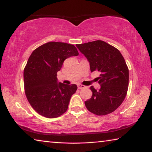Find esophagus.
<instances>
[{
  "label": "esophagus",
  "mask_w": 152,
  "mask_h": 152,
  "mask_svg": "<svg viewBox=\"0 0 152 152\" xmlns=\"http://www.w3.org/2000/svg\"><path fill=\"white\" fill-rule=\"evenodd\" d=\"M86 88L85 86L82 85V84H78V89H82V88Z\"/></svg>",
  "instance_id": "esophagus-1"
}]
</instances>
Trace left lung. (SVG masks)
I'll return each instance as SVG.
<instances>
[{"label":"left lung","instance_id":"1","mask_svg":"<svg viewBox=\"0 0 152 152\" xmlns=\"http://www.w3.org/2000/svg\"><path fill=\"white\" fill-rule=\"evenodd\" d=\"M77 48L90 63L91 72L100 73L96 80L101 85L99 91L91 87L92 95L85 101L90 112L106 115L115 111L124 101L129 85V69L120 51L101 40L82 44Z\"/></svg>","mask_w":152,"mask_h":152}]
</instances>
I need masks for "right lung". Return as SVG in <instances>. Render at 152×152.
Instances as JSON below:
<instances>
[{"instance_id":"right-lung-1","label":"right lung","mask_w":152,"mask_h":152,"mask_svg":"<svg viewBox=\"0 0 152 152\" xmlns=\"http://www.w3.org/2000/svg\"><path fill=\"white\" fill-rule=\"evenodd\" d=\"M78 55L74 45L51 42L31 54L24 69L25 92L33 109L47 118L61 116L68 108L76 84L58 82L57 72L66 59Z\"/></svg>"}]
</instances>
